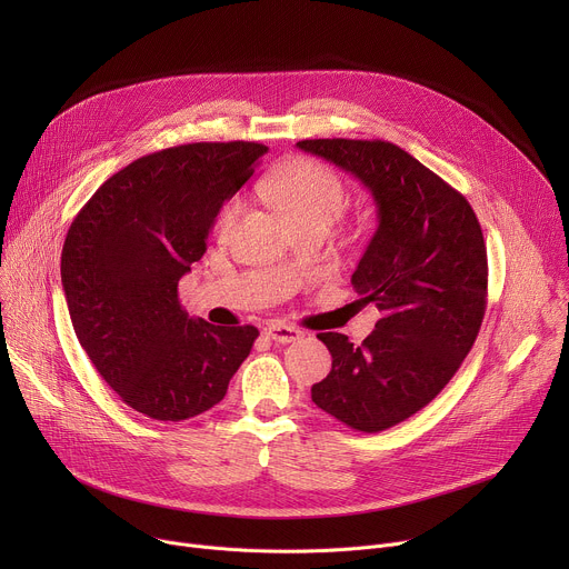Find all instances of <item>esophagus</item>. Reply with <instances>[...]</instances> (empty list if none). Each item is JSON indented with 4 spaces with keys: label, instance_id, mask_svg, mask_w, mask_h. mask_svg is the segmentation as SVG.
I'll return each mask as SVG.
<instances>
[{
    "label": "esophagus",
    "instance_id": "obj_1",
    "mask_svg": "<svg viewBox=\"0 0 569 569\" xmlns=\"http://www.w3.org/2000/svg\"><path fill=\"white\" fill-rule=\"evenodd\" d=\"M266 336L279 345H288V342H295L299 340L303 333L297 329V327H288V323H281V321H272L266 327Z\"/></svg>",
    "mask_w": 569,
    "mask_h": 569
}]
</instances>
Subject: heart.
Here are the masks:
<instances>
[{"mask_svg": "<svg viewBox=\"0 0 569 569\" xmlns=\"http://www.w3.org/2000/svg\"><path fill=\"white\" fill-rule=\"evenodd\" d=\"M259 196L270 200L295 227L327 224L342 213L347 191L340 176L310 157H295L270 171L257 184ZM242 211L240 200H231L220 218L218 233L227 236Z\"/></svg>", "mask_w": 569, "mask_h": 569, "instance_id": "1", "label": "heart"}]
</instances>
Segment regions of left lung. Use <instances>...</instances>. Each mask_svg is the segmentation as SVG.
I'll return each instance as SVG.
<instances>
[{
    "mask_svg": "<svg viewBox=\"0 0 569 569\" xmlns=\"http://www.w3.org/2000/svg\"><path fill=\"white\" fill-rule=\"evenodd\" d=\"M373 196L378 229L351 283L380 310L360 347L319 333L331 373L310 389L319 410L351 430L380 432L410 419L450 382L472 349L489 297V263L468 200L382 139H303Z\"/></svg>",
    "mask_w": 569,
    "mask_h": 569,
    "instance_id": "left-lung-1",
    "label": "left lung"
}]
</instances>
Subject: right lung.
<instances>
[{"instance_id":"right-lung-1","label":"right lung","mask_w":569,"mask_h":569,"mask_svg":"<svg viewBox=\"0 0 569 569\" xmlns=\"http://www.w3.org/2000/svg\"><path fill=\"white\" fill-rule=\"evenodd\" d=\"M266 152L257 141H198L143 154L106 180L67 231L60 274L76 338L148 419L211 410L259 338L250 323L191 319L178 283Z\"/></svg>"}]
</instances>
